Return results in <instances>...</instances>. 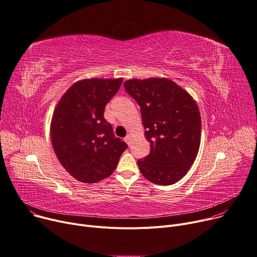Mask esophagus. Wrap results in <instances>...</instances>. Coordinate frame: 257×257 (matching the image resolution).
I'll list each match as a JSON object with an SVG mask.
<instances>
[{
  "instance_id": "obj_1",
  "label": "esophagus",
  "mask_w": 257,
  "mask_h": 257,
  "mask_svg": "<svg viewBox=\"0 0 257 257\" xmlns=\"http://www.w3.org/2000/svg\"><path fill=\"white\" fill-rule=\"evenodd\" d=\"M124 141H125V143H126L127 145H130V144H131V136L127 135V136L124 138Z\"/></svg>"
}]
</instances>
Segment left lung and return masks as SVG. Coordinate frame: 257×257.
Masks as SVG:
<instances>
[{
	"instance_id": "left-lung-1",
	"label": "left lung",
	"mask_w": 257,
	"mask_h": 257,
	"mask_svg": "<svg viewBox=\"0 0 257 257\" xmlns=\"http://www.w3.org/2000/svg\"><path fill=\"white\" fill-rule=\"evenodd\" d=\"M124 89L141 107L150 154L138 160L148 181L168 186L180 181L200 147L201 117L188 92L167 78L130 79Z\"/></svg>"
}]
</instances>
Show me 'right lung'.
Instances as JSON below:
<instances>
[{
	"instance_id": "obj_1",
	"label": "right lung",
	"mask_w": 257,
	"mask_h": 257,
	"mask_svg": "<svg viewBox=\"0 0 257 257\" xmlns=\"http://www.w3.org/2000/svg\"><path fill=\"white\" fill-rule=\"evenodd\" d=\"M122 78L81 79L65 92L51 121V142L67 173L81 183L94 184L112 175L127 145L113 134L104 118L107 103Z\"/></svg>"
}]
</instances>
